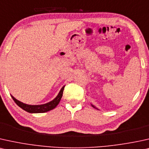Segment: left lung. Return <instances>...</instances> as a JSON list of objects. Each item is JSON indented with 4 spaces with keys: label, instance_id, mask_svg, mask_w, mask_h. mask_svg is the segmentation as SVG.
I'll return each mask as SVG.
<instances>
[{
    "label": "left lung",
    "instance_id": "1",
    "mask_svg": "<svg viewBox=\"0 0 149 149\" xmlns=\"http://www.w3.org/2000/svg\"><path fill=\"white\" fill-rule=\"evenodd\" d=\"M91 106H92V107H93V108H95V109H97V110H99V109H97V107H95V106H94V105H93V104H91Z\"/></svg>",
    "mask_w": 149,
    "mask_h": 149
}]
</instances>
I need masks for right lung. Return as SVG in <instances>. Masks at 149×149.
<instances>
[{"mask_svg":"<svg viewBox=\"0 0 149 149\" xmlns=\"http://www.w3.org/2000/svg\"><path fill=\"white\" fill-rule=\"evenodd\" d=\"M64 88L65 86H63L61 88V91L58 93V95L54 98L53 100L47 103H45L43 104H38V105H31V104H27L25 103L22 102L18 100L15 98V97L12 95V99L14 100L15 102L16 103V104L18 107H20V108L23 109L28 113H45L49 111L52 110V109H55L57 105L59 104L60 101L63 96V93L64 91Z\"/></svg>","mask_w":149,"mask_h":149,"instance_id":"add662e5","label":"right lung"}]
</instances>
